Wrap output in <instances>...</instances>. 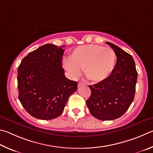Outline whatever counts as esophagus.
<instances>
[{"label":"esophagus","mask_w":153,"mask_h":153,"mask_svg":"<svg viewBox=\"0 0 153 153\" xmlns=\"http://www.w3.org/2000/svg\"><path fill=\"white\" fill-rule=\"evenodd\" d=\"M85 83L83 82L82 81H79V83H78V87H81V86H82V85H84Z\"/></svg>","instance_id":"obj_1"}]
</instances>
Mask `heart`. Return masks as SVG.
I'll return each instance as SVG.
<instances>
[{"instance_id": "obj_1", "label": "heart", "mask_w": 153, "mask_h": 153, "mask_svg": "<svg viewBox=\"0 0 153 153\" xmlns=\"http://www.w3.org/2000/svg\"><path fill=\"white\" fill-rule=\"evenodd\" d=\"M116 62V54L113 49L97 44H88L75 48L70 59L64 61V66L73 78L78 77L81 69H84L88 79L101 82L110 76Z\"/></svg>"}]
</instances>
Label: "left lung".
Masks as SVG:
<instances>
[{"label":"left lung","instance_id":"1","mask_svg":"<svg viewBox=\"0 0 153 153\" xmlns=\"http://www.w3.org/2000/svg\"><path fill=\"white\" fill-rule=\"evenodd\" d=\"M106 43L116 52V66L108 78L89 85L91 95L86 103L95 118L113 120L124 115L132 103L138 72L132 56L112 43Z\"/></svg>","mask_w":153,"mask_h":153}]
</instances>
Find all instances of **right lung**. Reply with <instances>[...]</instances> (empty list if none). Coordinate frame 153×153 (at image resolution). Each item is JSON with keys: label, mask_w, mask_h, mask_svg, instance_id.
Here are the masks:
<instances>
[{"label": "right lung", "mask_w": 153, "mask_h": 153, "mask_svg": "<svg viewBox=\"0 0 153 153\" xmlns=\"http://www.w3.org/2000/svg\"><path fill=\"white\" fill-rule=\"evenodd\" d=\"M47 44L31 52L18 67L19 100L36 118L54 119L62 113L77 82L64 75L62 66L64 47Z\"/></svg>", "instance_id": "add662e5"}]
</instances>
